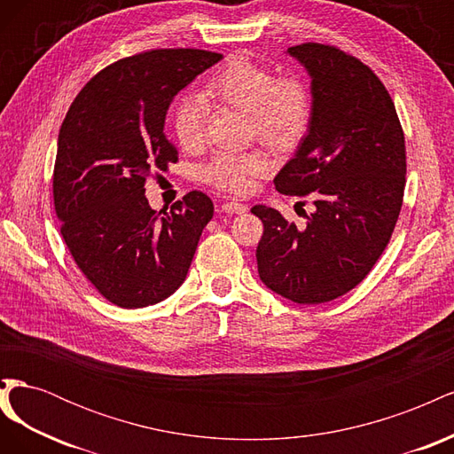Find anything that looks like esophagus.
<instances>
[{"instance_id":"obj_1","label":"esophagus","mask_w":454,"mask_h":454,"mask_svg":"<svg viewBox=\"0 0 454 454\" xmlns=\"http://www.w3.org/2000/svg\"><path fill=\"white\" fill-rule=\"evenodd\" d=\"M222 210L225 214H242V212L248 210V206L242 204V202H237V200H229V202L222 204Z\"/></svg>"}]
</instances>
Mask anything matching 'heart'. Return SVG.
Returning a JSON list of instances; mask_svg holds the SVG:
<instances>
[{"instance_id":"obj_1","label":"heart","mask_w":454,"mask_h":454,"mask_svg":"<svg viewBox=\"0 0 454 454\" xmlns=\"http://www.w3.org/2000/svg\"><path fill=\"white\" fill-rule=\"evenodd\" d=\"M204 96L215 104L250 114L252 130L259 140L274 149L295 145L309 129L312 98L303 79L295 75L278 77L269 66L244 57H231L208 77ZM208 107L199 98L185 96L172 107V130L177 144L189 153H197L206 144ZM269 157L261 151H222L208 164L204 180L231 191L246 193L254 177L269 170Z\"/></svg>"}]
</instances>
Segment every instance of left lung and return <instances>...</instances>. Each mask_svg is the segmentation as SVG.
<instances>
[{
  "mask_svg": "<svg viewBox=\"0 0 454 454\" xmlns=\"http://www.w3.org/2000/svg\"><path fill=\"white\" fill-rule=\"evenodd\" d=\"M312 83L309 132L274 177L282 195H310L297 229L257 204L259 278L299 305H320L358 286L387 248L402 210L405 138L394 102L371 67L333 45L287 49Z\"/></svg>",
  "mask_w": 454,
  "mask_h": 454,
  "instance_id": "left-lung-1",
  "label": "left lung"
}]
</instances>
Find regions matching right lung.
Returning <instances> with one entry per match:
<instances>
[{"label":"right lung","instance_id":"obj_1","mask_svg":"<svg viewBox=\"0 0 454 454\" xmlns=\"http://www.w3.org/2000/svg\"><path fill=\"white\" fill-rule=\"evenodd\" d=\"M222 59L200 49L134 54L96 74L67 109L52 174L54 210L81 272L121 309L172 295L214 215L200 191L170 212L151 210L145 180L177 160L164 134L174 96Z\"/></svg>","mask_w":454,"mask_h":454}]
</instances>
